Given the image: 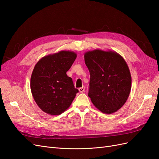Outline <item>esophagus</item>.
<instances>
[{
	"mask_svg": "<svg viewBox=\"0 0 159 159\" xmlns=\"http://www.w3.org/2000/svg\"><path fill=\"white\" fill-rule=\"evenodd\" d=\"M79 91H80V93L84 92V91H85V87H84V86H82V87H81V88H79Z\"/></svg>",
	"mask_w": 159,
	"mask_h": 159,
	"instance_id": "1",
	"label": "esophagus"
}]
</instances>
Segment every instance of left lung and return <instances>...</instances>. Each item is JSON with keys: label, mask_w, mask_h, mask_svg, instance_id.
Here are the masks:
<instances>
[{"label": "left lung", "mask_w": 159, "mask_h": 159, "mask_svg": "<svg viewBox=\"0 0 159 159\" xmlns=\"http://www.w3.org/2000/svg\"><path fill=\"white\" fill-rule=\"evenodd\" d=\"M90 74L88 96L102 113L111 114L127 102L131 76L126 61L117 52L95 50L85 53Z\"/></svg>", "instance_id": "1"}]
</instances>
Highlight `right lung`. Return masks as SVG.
<instances>
[{"instance_id":"1","label":"right lung","mask_w":159,"mask_h":159,"mask_svg":"<svg viewBox=\"0 0 159 159\" xmlns=\"http://www.w3.org/2000/svg\"><path fill=\"white\" fill-rule=\"evenodd\" d=\"M77 54L60 51L43 57L37 62L30 79L34 99L43 111L58 115L69 108L78 89L66 74Z\"/></svg>"}]
</instances>
